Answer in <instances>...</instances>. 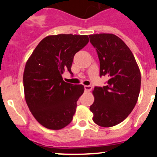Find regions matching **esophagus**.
Masks as SVG:
<instances>
[{"mask_svg":"<svg viewBox=\"0 0 157 157\" xmlns=\"http://www.w3.org/2000/svg\"><path fill=\"white\" fill-rule=\"evenodd\" d=\"M92 88H93L92 86H90V85L89 86H84V90L86 92H90L92 90Z\"/></svg>","mask_w":157,"mask_h":157,"instance_id":"obj_1","label":"esophagus"}]
</instances>
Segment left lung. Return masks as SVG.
Here are the masks:
<instances>
[{"mask_svg":"<svg viewBox=\"0 0 157 157\" xmlns=\"http://www.w3.org/2000/svg\"><path fill=\"white\" fill-rule=\"evenodd\" d=\"M89 37L99 57V75L109 77L106 86L93 90L94 102L90 109L96 124L112 127L124 121L135 106L140 90V71L133 53L119 37L110 33Z\"/></svg>","mask_w":157,"mask_h":157,"instance_id":"1","label":"left lung"}]
</instances>
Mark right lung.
Segmentation results:
<instances>
[{"instance_id": "obj_1", "label": "right lung", "mask_w": 157, "mask_h": 157, "mask_svg": "<svg viewBox=\"0 0 157 157\" xmlns=\"http://www.w3.org/2000/svg\"><path fill=\"white\" fill-rule=\"evenodd\" d=\"M89 42L86 35L59 34L44 38L26 61L23 73L25 99L39 124L52 130L62 129L73 119L83 85L63 80L71 72L74 55Z\"/></svg>"}]
</instances>
